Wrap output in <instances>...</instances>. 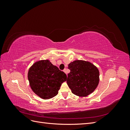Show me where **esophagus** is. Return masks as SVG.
<instances>
[{"mask_svg": "<svg viewBox=\"0 0 130 130\" xmlns=\"http://www.w3.org/2000/svg\"><path fill=\"white\" fill-rule=\"evenodd\" d=\"M63 72L65 73H66V69H64V70H63ZM67 74V73H66Z\"/></svg>", "mask_w": 130, "mask_h": 130, "instance_id": "34e87169", "label": "esophagus"}]
</instances>
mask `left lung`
Instances as JSON below:
<instances>
[{"label": "left lung", "instance_id": "1", "mask_svg": "<svg viewBox=\"0 0 130 130\" xmlns=\"http://www.w3.org/2000/svg\"><path fill=\"white\" fill-rule=\"evenodd\" d=\"M70 72L67 82L76 95L86 96L96 89L99 82V72L90 62L76 60L68 65Z\"/></svg>", "mask_w": 130, "mask_h": 130}]
</instances>
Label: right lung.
Returning <instances> with one entry per match:
<instances>
[{
	"mask_svg": "<svg viewBox=\"0 0 130 130\" xmlns=\"http://www.w3.org/2000/svg\"><path fill=\"white\" fill-rule=\"evenodd\" d=\"M28 80L33 92L43 99H49L57 95L67 75L48 60L36 62L28 72Z\"/></svg>",
	"mask_w": 130,
	"mask_h": 130,
	"instance_id": "obj_1",
	"label": "right lung"
}]
</instances>
